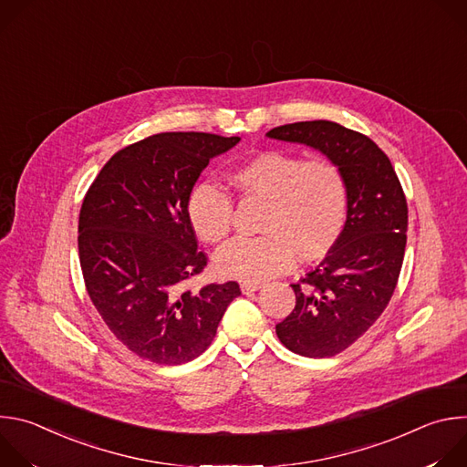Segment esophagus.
<instances>
[{"label":"esophagus","instance_id":"1","mask_svg":"<svg viewBox=\"0 0 467 467\" xmlns=\"http://www.w3.org/2000/svg\"><path fill=\"white\" fill-rule=\"evenodd\" d=\"M240 288H242V292H244V294H253V292L260 290V288H262V285H260V283H242V285H240Z\"/></svg>","mask_w":467,"mask_h":467}]
</instances>
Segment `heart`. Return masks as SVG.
Here are the masks:
<instances>
[{
    "mask_svg": "<svg viewBox=\"0 0 467 467\" xmlns=\"http://www.w3.org/2000/svg\"><path fill=\"white\" fill-rule=\"evenodd\" d=\"M244 195L265 202L260 236L236 238L216 254V270L231 279L260 283L303 262L325 256L346 229L349 186L342 168L328 159H306L281 151H260L229 177ZM231 195L209 182L197 184L186 203L193 231L220 244L233 225Z\"/></svg>",
    "mask_w": 467,
    "mask_h": 467,
    "instance_id": "1",
    "label": "heart"
}]
</instances>
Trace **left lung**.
Returning <instances> with one entry per match:
<instances>
[{"label":"left lung","instance_id":"left-lung-1","mask_svg":"<svg viewBox=\"0 0 467 467\" xmlns=\"http://www.w3.org/2000/svg\"><path fill=\"white\" fill-rule=\"evenodd\" d=\"M265 135L319 150L348 179L346 229L317 268L292 285L296 308L275 327L292 353L335 357L364 335L393 296L407 245V197L386 153L358 130L314 119Z\"/></svg>","mask_w":467,"mask_h":467}]
</instances>
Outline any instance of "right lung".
Instances as JSON below:
<instances>
[{
  "mask_svg": "<svg viewBox=\"0 0 467 467\" xmlns=\"http://www.w3.org/2000/svg\"><path fill=\"white\" fill-rule=\"evenodd\" d=\"M240 142L213 132H161L110 157L79 214L87 292L112 335L155 364L193 360L213 344L240 286L182 290L209 262L197 251L188 195L209 161Z\"/></svg>",
  "mask_w": 467,
  "mask_h": 467,
  "instance_id": "right-lung-1",
  "label": "right lung"
}]
</instances>
